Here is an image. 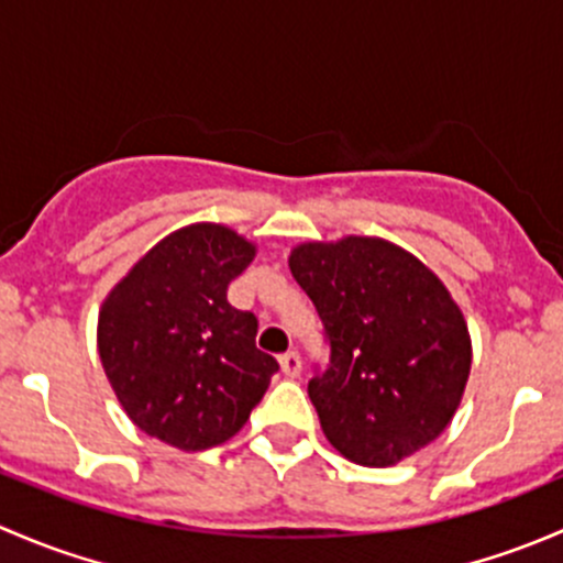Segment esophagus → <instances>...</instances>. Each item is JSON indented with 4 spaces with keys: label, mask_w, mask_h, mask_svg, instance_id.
Here are the masks:
<instances>
[{
    "label": "esophagus",
    "mask_w": 563,
    "mask_h": 563,
    "mask_svg": "<svg viewBox=\"0 0 563 563\" xmlns=\"http://www.w3.org/2000/svg\"><path fill=\"white\" fill-rule=\"evenodd\" d=\"M280 367L288 378H297L302 373V356L297 351H288V354L280 356Z\"/></svg>",
    "instance_id": "1"
}]
</instances>
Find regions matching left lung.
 I'll list each match as a JSON object with an SVG mask.
<instances>
[{"label":"left lung","mask_w":563,"mask_h":563,"mask_svg":"<svg viewBox=\"0 0 563 563\" xmlns=\"http://www.w3.org/2000/svg\"><path fill=\"white\" fill-rule=\"evenodd\" d=\"M288 266L329 343L327 371L308 384L329 444L387 468L439 439L471 371L468 327L444 283L378 236L305 242Z\"/></svg>","instance_id":"8db88e82"}]
</instances>
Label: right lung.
Listing matches in <instances>:
<instances>
[{
	"mask_svg": "<svg viewBox=\"0 0 563 563\" xmlns=\"http://www.w3.org/2000/svg\"><path fill=\"white\" fill-rule=\"evenodd\" d=\"M253 255L236 231L192 223L157 242L106 297L100 362L128 417L152 439L185 452L223 444L280 367L255 349L258 318L225 297Z\"/></svg>",
	"mask_w": 563,
	"mask_h": 563,
	"instance_id": "right-lung-1",
	"label": "right lung"
}]
</instances>
